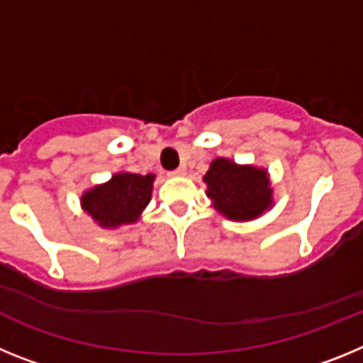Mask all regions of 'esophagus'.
I'll return each instance as SVG.
<instances>
[{
    "mask_svg": "<svg viewBox=\"0 0 363 363\" xmlns=\"http://www.w3.org/2000/svg\"><path fill=\"white\" fill-rule=\"evenodd\" d=\"M171 174L172 176H185L187 174V169H185V167H178V169H176V171H172Z\"/></svg>",
    "mask_w": 363,
    "mask_h": 363,
    "instance_id": "1",
    "label": "esophagus"
}]
</instances>
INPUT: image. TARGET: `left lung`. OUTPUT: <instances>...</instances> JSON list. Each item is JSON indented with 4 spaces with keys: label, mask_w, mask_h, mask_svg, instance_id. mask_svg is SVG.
Listing matches in <instances>:
<instances>
[{
    "label": "left lung",
    "mask_w": 363,
    "mask_h": 363,
    "mask_svg": "<svg viewBox=\"0 0 363 363\" xmlns=\"http://www.w3.org/2000/svg\"><path fill=\"white\" fill-rule=\"evenodd\" d=\"M203 182L213 207L229 220H255L272 207V189L265 169L216 158Z\"/></svg>",
    "instance_id": "8db88e82"
}]
</instances>
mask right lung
<instances>
[{
  "instance_id": "right-lung-1",
  "label": "right lung",
  "mask_w": 363,
  "mask_h": 363,
  "mask_svg": "<svg viewBox=\"0 0 363 363\" xmlns=\"http://www.w3.org/2000/svg\"><path fill=\"white\" fill-rule=\"evenodd\" d=\"M154 178V174L116 172L107 184L83 192L82 209L104 229L134 223L149 205Z\"/></svg>"
}]
</instances>
